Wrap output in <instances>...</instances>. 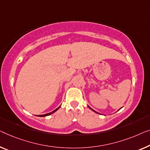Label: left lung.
I'll return each mask as SVG.
<instances>
[{
  "label": "left lung",
  "mask_w": 150,
  "mask_h": 150,
  "mask_svg": "<svg viewBox=\"0 0 150 150\" xmlns=\"http://www.w3.org/2000/svg\"><path fill=\"white\" fill-rule=\"evenodd\" d=\"M91 110H93V112H96V113H98V112H96V111H95V110H93V109H91Z\"/></svg>",
  "instance_id": "left-lung-1"
}]
</instances>
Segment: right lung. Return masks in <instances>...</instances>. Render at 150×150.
Segmentation results:
<instances>
[{
	"mask_svg": "<svg viewBox=\"0 0 150 150\" xmlns=\"http://www.w3.org/2000/svg\"><path fill=\"white\" fill-rule=\"evenodd\" d=\"M60 108V106L59 107V108H57V109H56V110H54V111H52V112H49V113H47V114H45V115H38V117H46V116H48V115H52V113H54V112H55L56 111H57L58 109H59Z\"/></svg>",
	"mask_w": 150,
	"mask_h": 150,
	"instance_id": "add662e5",
	"label": "right lung"
}]
</instances>
